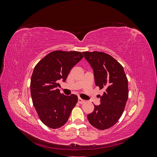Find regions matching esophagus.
<instances>
[{"instance_id":"esophagus-1","label":"esophagus","mask_w":157,"mask_h":157,"mask_svg":"<svg viewBox=\"0 0 157 157\" xmlns=\"http://www.w3.org/2000/svg\"><path fill=\"white\" fill-rule=\"evenodd\" d=\"M78 102L80 104H83L84 103H85V100H84V99H81L80 98H78Z\"/></svg>"}]
</instances>
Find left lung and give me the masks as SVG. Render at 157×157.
<instances>
[{
	"mask_svg": "<svg viewBox=\"0 0 157 157\" xmlns=\"http://www.w3.org/2000/svg\"><path fill=\"white\" fill-rule=\"evenodd\" d=\"M93 69L95 83L105 92L99 105L88 115L90 124L99 130L113 126L122 115L128 98V79L122 66L110 55L101 52H84Z\"/></svg>",
	"mask_w": 157,
	"mask_h": 157,
	"instance_id": "8db88e82",
	"label": "left lung"
}]
</instances>
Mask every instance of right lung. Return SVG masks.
I'll return each mask as SVG.
<instances>
[{
    "instance_id": "add662e5",
    "label": "right lung",
    "mask_w": 157,
    "mask_h": 157,
    "mask_svg": "<svg viewBox=\"0 0 157 157\" xmlns=\"http://www.w3.org/2000/svg\"><path fill=\"white\" fill-rule=\"evenodd\" d=\"M83 58L77 51H54L42 58L33 70L31 94L33 105L40 121L56 129L67 122L78 101L75 94L65 96L58 87L65 82L71 69Z\"/></svg>"
}]
</instances>
